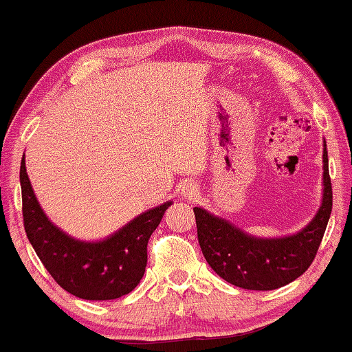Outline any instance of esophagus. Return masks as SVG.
<instances>
[{
    "mask_svg": "<svg viewBox=\"0 0 352 352\" xmlns=\"http://www.w3.org/2000/svg\"><path fill=\"white\" fill-rule=\"evenodd\" d=\"M195 194H197V189L194 187V184H187V186H184L182 187V195L184 197H195Z\"/></svg>",
    "mask_w": 352,
    "mask_h": 352,
    "instance_id": "34e87169",
    "label": "esophagus"
}]
</instances>
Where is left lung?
<instances>
[{
  "label": "left lung",
  "instance_id": "8db88e82",
  "mask_svg": "<svg viewBox=\"0 0 352 352\" xmlns=\"http://www.w3.org/2000/svg\"><path fill=\"white\" fill-rule=\"evenodd\" d=\"M331 204L333 194L329 175V153L324 141L322 205L305 229L280 239H259L195 206L201 253L211 269L226 282L245 290H276L302 276L314 261L329 224Z\"/></svg>",
  "mask_w": 352,
  "mask_h": 352
}]
</instances>
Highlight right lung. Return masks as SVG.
Instances as JSON below:
<instances>
[{
	"instance_id": "right-lung-1",
	"label": "right lung",
	"mask_w": 352,
	"mask_h": 352,
	"mask_svg": "<svg viewBox=\"0 0 352 352\" xmlns=\"http://www.w3.org/2000/svg\"><path fill=\"white\" fill-rule=\"evenodd\" d=\"M23 228L33 250L51 277L81 300L104 301L128 295L138 287L147 266V243L173 201L139 214L100 242L67 235L47 219L38 204L21 163Z\"/></svg>"
}]
</instances>
